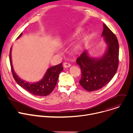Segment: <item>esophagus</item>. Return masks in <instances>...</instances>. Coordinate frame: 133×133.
Wrapping results in <instances>:
<instances>
[{"instance_id": "34e87169", "label": "esophagus", "mask_w": 133, "mask_h": 133, "mask_svg": "<svg viewBox=\"0 0 133 133\" xmlns=\"http://www.w3.org/2000/svg\"><path fill=\"white\" fill-rule=\"evenodd\" d=\"M71 66V64L68 63H63V67L64 68H68Z\"/></svg>"}]
</instances>
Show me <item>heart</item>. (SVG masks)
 I'll return each instance as SVG.
<instances>
[{"label":"heart","mask_w":133,"mask_h":133,"mask_svg":"<svg viewBox=\"0 0 133 133\" xmlns=\"http://www.w3.org/2000/svg\"><path fill=\"white\" fill-rule=\"evenodd\" d=\"M79 32H80L79 30H76V32H75V33H74V34L72 35V36H76ZM87 36L88 35L87 34H83L79 40L77 41L76 43H75V44L73 45L72 50L75 54H79L82 51L83 42L85 41V39L87 38Z\"/></svg>","instance_id":"heart-1"}]
</instances>
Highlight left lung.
<instances>
[{
    "label": "left lung",
    "instance_id": "left-lung-1",
    "mask_svg": "<svg viewBox=\"0 0 133 133\" xmlns=\"http://www.w3.org/2000/svg\"><path fill=\"white\" fill-rule=\"evenodd\" d=\"M103 27L101 36L107 45L104 54L99 57H93L88 50H85L76 61L81 69L80 85L90 92L102 88L110 82L115 75L119 65L118 39L105 23Z\"/></svg>",
    "mask_w": 133,
    "mask_h": 133
}]
</instances>
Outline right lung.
I'll use <instances>...</instances> for the list:
<instances>
[{"label":"right lung","mask_w":133,"mask_h":133,"mask_svg":"<svg viewBox=\"0 0 133 133\" xmlns=\"http://www.w3.org/2000/svg\"><path fill=\"white\" fill-rule=\"evenodd\" d=\"M22 35V33H21L17 39L20 38ZM11 52L12 46L10 52V61L13 76L18 84L31 94L35 96H46L49 95L55 87L58 79V76L60 72L63 70L62 63L48 69L43 77L40 81L37 82H28L21 79L14 70Z\"/></svg>","instance_id":"1"}]
</instances>
